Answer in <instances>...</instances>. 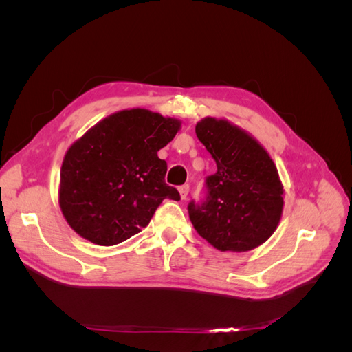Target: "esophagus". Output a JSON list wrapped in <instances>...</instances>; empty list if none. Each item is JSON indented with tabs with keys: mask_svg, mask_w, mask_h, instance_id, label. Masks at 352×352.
Instances as JSON below:
<instances>
[{
	"mask_svg": "<svg viewBox=\"0 0 352 352\" xmlns=\"http://www.w3.org/2000/svg\"><path fill=\"white\" fill-rule=\"evenodd\" d=\"M179 194H180V198L182 199H186L188 194H189V185H182L179 188Z\"/></svg>",
	"mask_w": 352,
	"mask_h": 352,
	"instance_id": "obj_1",
	"label": "esophagus"
}]
</instances>
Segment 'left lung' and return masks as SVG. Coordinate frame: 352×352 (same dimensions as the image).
Here are the masks:
<instances>
[{"mask_svg": "<svg viewBox=\"0 0 352 352\" xmlns=\"http://www.w3.org/2000/svg\"><path fill=\"white\" fill-rule=\"evenodd\" d=\"M195 133L214 158L207 177V199L188 206L198 235L219 251L245 252L260 247L278 229L283 185L267 150L228 119L204 117Z\"/></svg>", "mask_w": 352, "mask_h": 352, "instance_id": "left-lung-1", "label": "left lung"}]
</instances>
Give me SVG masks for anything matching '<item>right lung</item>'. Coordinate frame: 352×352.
<instances>
[{"label": "right lung", "mask_w": 352, "mask_h": 352, "mask_svg": "<svg viewBox=\"0 0 352 352\" xmlns=\"http://www.w3.org/2000/svg\"><path fill=\"white\" fill-rule=\"evenodd\" d=\"M180 120L146 109L110 114L74 141L63 158L58 204L69 226L87 241L111 247L146 228L164 198L157 153L180 131Z\"/></svg>", "instance_id": "1"}]
</instances>
